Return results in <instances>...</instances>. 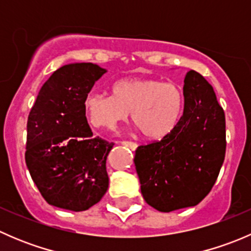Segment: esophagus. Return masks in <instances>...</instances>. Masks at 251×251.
<instances>
[{"mask_svg": "<svg viewBox=\"0 0 251 251\" xmlns=\"http://www.w3.org/2000/svg\"><path fill=\"white\" fill-rule=\"evenodd\" d=\"M121 144H124L125 147H128V148L131 149V151H136L137 149V143H135V142H131V141H123L121 142Z\"/></svg>", "mask_w": 251, "mask_h": 251, "instance_id": "34e87169", "label": "esophagus"}]
</instances>
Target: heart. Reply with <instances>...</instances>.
<instances>
[{"label": "heart", "mask_w": 251, "mask_h": 251, "mask_svg": "<svg viewBox=\"0 0 251 251\" xmlns=\"http://www.w3.org/2000/svg\"><path fill=\"white\" fill-rule=\"evenodd\" d=\"M88 123L113 131L128 113L148 140H161L174 132L183 114L184 96L173 82L158 78H124L111 86V96L90 93L85 100Z\"/></svg>", "instance_id": "1"}]
</instances>
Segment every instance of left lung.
Returning a JSON list of instances; mask_svg holds the SVG:
<instances>
[{"label":"left lung","instance_id":"left-lung-1","mask_svg":"<svg viewBox=\"0 0 251 251\" xmlns=\"http://www.w3.org/2000/svg\"><path fill=\"white\" fill-rule=\"evenodd\" d=\"M184 108L174 132L136 149L135 166L144 201L170 212L199 204L216 182L226 154V119L212 86L189 70Z\"/></svg>","mask_w":251,"mask_h":251}]
</instances>
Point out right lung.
Listing matches in <instances>:
<instances>
[{
    "instance_id": "obj_1",
    "label": "right lung",
    "mask_w": 251,
    "mask_h": 251,
    "mask_svg": "<svg viewBox=\"0 0 251 251\" xmlns=\"http://www.w3.org/2000/svg\"><path fill=\"white\" fill-rule=\"evenodd\" d=\"M105 69L75 63L55 70L27 118L25 163L50 205L85 211L107 192V156L113 142L93 137L85 100Z\"/></svg>"
}]
</instances>
